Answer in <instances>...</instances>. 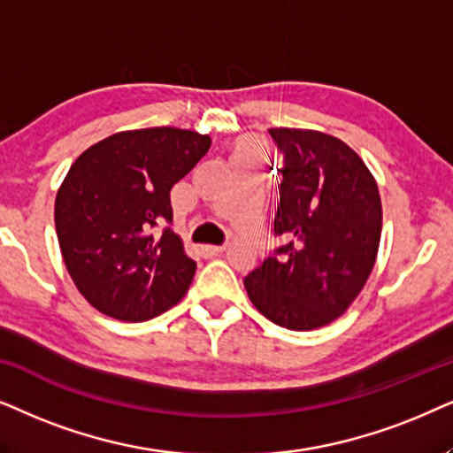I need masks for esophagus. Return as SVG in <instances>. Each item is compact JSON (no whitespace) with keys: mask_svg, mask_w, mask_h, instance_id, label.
<instances>
[{"mask_svg":"<svg viewBox=\"0 0 453 453\" xmlns=\"http://www.w3.org/2000/svg\"><path fill=\"white\" fill-rule=\"evenodd\" d=\"M223 250H226V246H215V244H204V246H201V255H203L204 258H211V257L221 255Z\"/></svg>","mask_w":453,"mask_h":453,"instance_id":"obj_1","label":"esophagus"}]
</instances>
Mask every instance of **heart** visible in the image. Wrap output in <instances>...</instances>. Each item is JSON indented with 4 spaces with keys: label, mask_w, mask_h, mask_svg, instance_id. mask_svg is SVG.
Returning a JSON list of instances; mask_svg holds the SVG:
<instances>
[{
    "label": "heart",
    "mask_w": 453,
    "mask_h": 453,
    "mask_svg": "<svg viewBox=\"0 0 453 453\" xmlns=\"http://www.w3.org/2000/svg\"><path fill=\"white\" fill-rule=\"evenodd\" d=\"M263 149V144L258 141H244L242 144L238 147V155L240 157H246V159H252V155L258 153V150Z\"/></svg>",
    "instance_id": "obj_1"
}]
</instances>
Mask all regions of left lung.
I'll return each instance as SVG.
<instances>
[{
    "label": "left lung",
    "mask_w": 453,
    "mask_h": 453,
    "mask_svg": "<svg viewBox=\"0 0 453 453\" xmlns=\"http://www.w3.org/2000/svg\"><path fill=\"white\" fill-rule=\"evenodd\" d=\"M283 155L273 221L283 244L244 277L257 311L275 325L311 331L348 311L369 280L381 240L375 178L340 138L271 128Z\"/></svg>",
    "instance_id": "obj_1"
}]
</instances>
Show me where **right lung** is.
Masks as SVG:
<instances>
[{
	"instance_id": "add662e5",
	"label": "right lung",
	"mask_w": 453,
	"mask_h": 453,
	"mask_svg": "<svg viewBox=\"0 0 453 453\" xmlns=\"http://www.w3.org/2000/svg\"><path fill=\"white\" fill-rule=\"evenodd\" d=\"M211 147L195 130L118 132L72 164L56 196L65 269L90 306L128 323L178 304L196 263L170 227V192Z\"/></svg>"
}]
</instances>
